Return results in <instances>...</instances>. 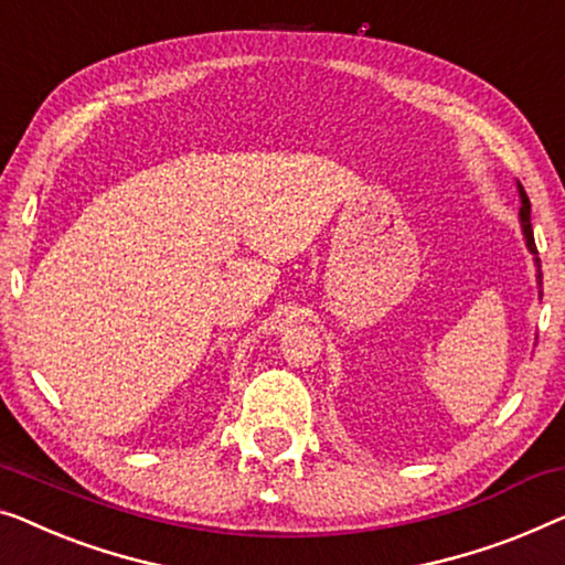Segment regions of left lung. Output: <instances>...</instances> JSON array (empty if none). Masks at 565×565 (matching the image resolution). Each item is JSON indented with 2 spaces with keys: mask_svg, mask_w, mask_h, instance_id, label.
I'll return each instance as SVG.
<instances>
[{
  "mask_svg": "<svg viewBox=\"0 0 565 565\" xmlns=\"http://www.w3.org/2000/svg\"><path fill=\"white\" fill-rule=\"evenodd\" d=\"M518 191H520V201H522V209H520V224H522V234H525V244L527 249L535 255V267H537V288H543V273H541V257H537V247H535V236H533V224H530V201H527V193L525 188L518 183ZM541 298H543V290H541Z\"/></svg>",
  "mask_w": 565,
  "mask_h": 565,
  "instance_id": "obj_1",
  "label": "left lung"
}]
</instances>
